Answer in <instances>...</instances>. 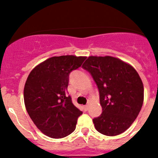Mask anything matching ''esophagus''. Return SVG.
Returning <instances> with one entry per match:
<instances>
[{
  "label": "esophagus",
  "mask_w": 158,
  "mask_h": 158,
  "mask_svg": "<svg viewBox=\"0 0 158 158\" xmlns=\"http://www.w3.org/2000/svg\"><path fill=\"white\" fill-rule=\"evenodd\" d=\"M88 109H89L88 106H83V110H84V111H88Z\"/></svg>",
  "instance_id": "esophagus-1"
}]
</instances>
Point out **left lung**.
I'll return each mask as SVG.
<instances>
[{
    "instance_id": "8db88e82",
    "label": "left lung",
    "mask_w": 158,
    "mask_h": 158,
    "mask_svg": "<svg viewBox=\"0 0 158 158\" xmlns=\"http://www.w3.org/2000/svg\"><path fill=\"white\" fill-rule=\"evenodd\" d=\"M82 68L93 78L99 92L101 115L95 128L107 136L120 135L131 125L144 102V85L131 65L112 56H89Z\"/></svg>"
}]
</instances>
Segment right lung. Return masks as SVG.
I'll return each instance as SVG.
<instances>
[{
    "label": "right lung",
    "instance_id": "add662e5",
    "mask_svg": "<svg viewBox=\"0 0 158 158\" xmlns=\"http://www.w3.org/2000/svg\"><path fill=\"white\" fill-rule=\"evenodd\" d=\"M85 56H61L37 65L28 76L23 98L30 118L44 135L66 137L76 129L82 111L68 95L70 73L82 66Z\"/></svg>",
    "mask_w": 158,
    "mask_h": 158
}]
</instances>
